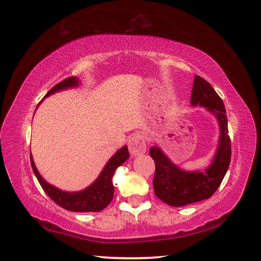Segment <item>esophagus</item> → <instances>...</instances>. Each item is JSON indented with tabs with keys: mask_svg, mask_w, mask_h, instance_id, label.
<instances>
[{
	"mask_svg": "<svg viewBox=\"0 0 261 261\" xmlns=\"http://www.w3.org/2000/svg\"><path fill=\"white\" fill-rule=\"evenodd\" d=\"M127 147H129V151L132 156H139L147 150L145 138L140 134H135L130 137L129 141H127Z\"/></svg>",
	"mask_w": 261,
	"mask_h": 261,
	"instance_id": "esophagus-1",
	"label": "esophagus"
}]
</instances>
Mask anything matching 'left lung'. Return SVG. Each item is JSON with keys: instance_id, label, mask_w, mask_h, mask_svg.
Segmentation results:
<instances>
[{"instance_id": "left-lung-1", "label": "left lung", "mask_w": 261, "mask_h": 261, "mask_svg": "<svg viewBox=\"0 0 261 261\" xmlns=\"http://www.w3.org/2000/svg\"><path fill=\"white\" fill-rule=\"evenodd\" d=\"M192 105H201L214 113L221 136L212 164L204 171H185L177 167L158 147L150 149L156 171L153 190L156 196L170 206H184L210 198L222 182L231 160V141L223 101L208 82L196 75L191 95Z\"/></svg>"}]
</instances>
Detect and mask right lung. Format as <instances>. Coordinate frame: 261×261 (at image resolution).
<instances>
[{"instance_id": "1", "label": "right lung", "mask_w": 261, "mask_h": 261, "mask_svg": "<svg viewBox=\"0 0 261 261\" xmlns=\"http://www.w3.org/2000/svg\"><path fill=\"white\" fill-rule=\"evenodd\" d=\"M77 85H79V80L76 77H68V79H66L58 83L57 85H55L46 94L45 97L51 95L55 92L65 90V88L74 87ZM127 158H129V151H127V147L124 146L109 160L108 164L105 165L104 169L102 170V173L99 174L98 178L91 186L85 188L84 191L68 193L60 191L55 186L48 184L40 176V174H39L35 163H33L32 156H30L31 167L37 177L39 184L41 185L42 190L59 206H62L65 210L73 211V212H99V211L107 207L110 202L112 201L114 194V186L112 182L114 171Z\"/></svg>"}]
</instances>
